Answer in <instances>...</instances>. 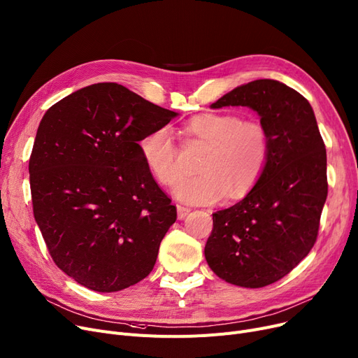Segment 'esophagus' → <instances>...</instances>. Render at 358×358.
I'll use <instances>...</instances> for the list:
<instances>
[{
	"instance_id": "esophagus-1",
	"label": "esophagus",
	"mask_w": 358,
	"mask_h": 358,
	"mask_svg": "<svg viewBox=\"0 0 358 358\" xmlns=\"http://www.w3.org/2000/svg\"><path fill=\"white\" fill-rule=\"evenodd\" d=\"M190 208L187 206H182V205H177V213H178V220H184L185 216L190 213Z\"/></svg>"
}]
</instances>
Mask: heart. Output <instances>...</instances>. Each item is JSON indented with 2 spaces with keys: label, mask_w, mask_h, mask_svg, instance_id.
I'll return each instance as SVG.
<instances>
[{
  "label": "heart",
  "mask_w": 358,
  "mask_h": 358,
  "mask_svg": "<svg viewBox=\"0 0 358 358\" xmlns=\"http://www.w3.org/2000/svg\"><path fill=\"white\" fill-rule=\"evenodd\" d=\"M184 134L208 145L197 169L182 177L174 194L187 203L210 205L224 199H241L253 189L266 166L269 134L257 120H243L234 113H201L184 124ZM138 149L153 177L164 185L181 176L180 149L165 126L146 133Z\"/></svg>",
  "instance_id": "heart-1"
}]
</instances>
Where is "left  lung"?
Segmentation results:
<instances>
[{"instance_id":"8db88e82","label":"left lung","mask_w":358,"mask_h":358,"mask_svg":"<svg viewBox=\"0 0 358 358\" xmlns=\"http://www.w3.org/2000/svg\"><path fill=\"white\" fill-rule=\"evenodd\" d=\"M222 106H248L260 115L269 157L250 193L212 213L205 257L224 281L262 288L288 275L317 240L328 196L326 149L308 101L281 82L238 86L212 103Z\"/></svg>"}]
</instances>
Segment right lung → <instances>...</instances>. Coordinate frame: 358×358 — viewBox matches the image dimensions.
<instances>
[{
	"label": "right lung",
	"mask_w": 358,
	"mask_h": 358,
	"mask_svg": "<svg viewBox=\"0 0 358 358\" xmlns=\"http://www.w3.org/2000/svg\"><path fill=\"white\" fill-rule=\"evenodd\" d=\"M176 115L117 83L73 92L45 113L29 159L34 215L77 284L114 292L152 272L177 208L138 142Z\"/></svg>",
	"instance_id": "add662e5"
}]
</instances>
